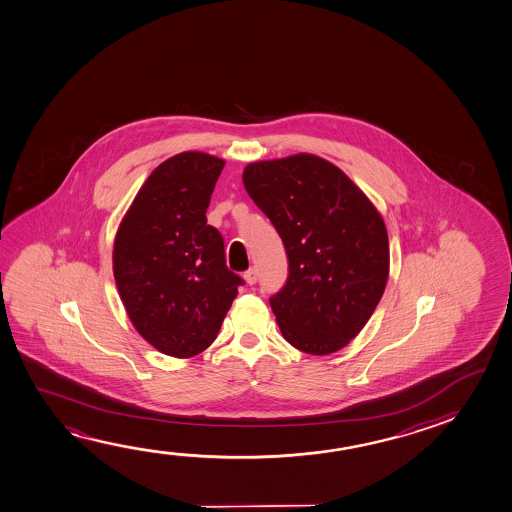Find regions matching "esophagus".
Here are the masks:
<instances>
[{"mask_svg": "<svg viewBox=\"0 0 512 512\" xmlns=\"http://www.w3.org/2000/svg\"><path fill=\"white\" fill-rule=\"evenodd\" d=\"M244 280H246V284L253 285L257 282V269L250 268L246 273H244Z\"/></svg>", "mask_w": 512, "mask_h": 512, "instance_id": "obj_1", "label": "esophagus"}]
</instances>
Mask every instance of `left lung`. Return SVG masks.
Wrapping results in <instances>:
<instances>
[{
	"label": "left lung",
	"instance_id": "1",
	"mask_svg": "<svg viewBox=\"0 0 512 512\" xmlns=\"http://www.w3.org/2000/svg\"><path fill=\"white\" fill-rule=\"evenodd\" d=\"M255 205L277 228L289 277L269 298L287 343L310 355L344 348L386 289V223L332 162L310 153L259 160L243 171Z\"/></svg>",
	"mask_w": 512,
	"mask_h": 512
}]
</instances>
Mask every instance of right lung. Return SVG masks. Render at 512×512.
<instances>
[{
    "instance_id": "right-lung-1",
    "label": "right lung",
    "mask_w": 512,
    "mask_h": 512,
    "mask_svg": "<svg viewBox=\"0 0 512 512\" xmlns=\"http://www.w3.org/2000/svg\"><path fill=\"white\" fill-rule=\"evenodd\" d=\"M225 160L184 151L151 171L114 239L121 302L144 341L176 359L209 348L243 280L225 264L223 237L207 225Z\"/></svg>"
}]
</instances>
